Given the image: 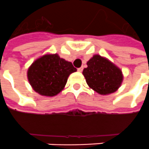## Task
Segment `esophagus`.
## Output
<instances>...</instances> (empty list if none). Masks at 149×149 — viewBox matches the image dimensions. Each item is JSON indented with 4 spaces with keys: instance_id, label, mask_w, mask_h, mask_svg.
<instances>
[{
    "instance_id": "obj_1",
    "label": "esophagus",
    "mask_w": 149,
    "mask_h": 149,
    "mask_svg": "<svg viewBox=\"0 0 149 149\" xmlns=\"http://www.w3.org/2000/svg\"><path fill=\"white\" fill-rule=\"evenodd\" d=\"M78 72H81L83 71V67H80V68H79V69H77Z\"/></svg>"
}]
</instances>
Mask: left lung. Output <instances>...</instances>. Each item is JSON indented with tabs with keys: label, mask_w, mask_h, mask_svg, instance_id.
Segmentation results:
<instances>
[{
	"label": "left lung",
	"mask_w": 149,
	"mask_h": 149,
	"mask_svg": "<svg viewBox=\"0 0 149 149\" xmlns=\"http://www.w3.org/2000/svg\"><path fill=\"white\" fill-rule=\"evenodd\" d=\"M83 75L88 85L100 95L114 93L123 80L122 70L107 58L94 55L87 62Z\"/></svg>",
	"instance_id": "obj_1"
}]
</instances>
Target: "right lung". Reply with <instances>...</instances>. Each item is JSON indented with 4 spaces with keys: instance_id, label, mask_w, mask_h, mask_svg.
Here are the masks:
<instances>
[{
    "instance_id": "right-lung-1",
    "label": "right lung",
    "mask_w": 149,
    "mask_h": 149,
    "mask_svg": "<svg viewBox=\"0 0 149 149\" xmlns=\"http://www.w3.org/2000/svg\"><path fill=\"white\" fill-rule=\"evenodd\" d=\"M77 71L70 61L58 54L37 58L27 69V79L35 91L43 96L57 95L65 86L69 75Z\"/></svg>"
}]
</instances>
